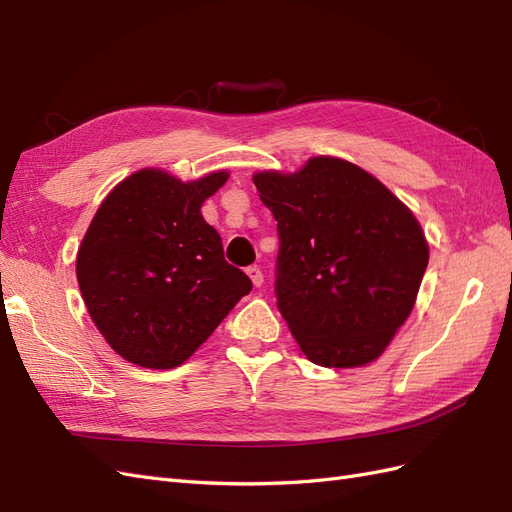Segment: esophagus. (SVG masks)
<instances>
[{
    "instance_id": "34e87169",
    "label": "esophagus",
    "mask_w": 512,
    "mask_h": 512,
    "mask_svg": "<svg viewBox=\"0 0 512 512\" xmlns=\"http://www.w3.org/2000/svg\"><path fill=\"white\" fill-rule=\"evenodd\" d=\"M247 275H250V280H252V284H254L256 288H258V286H262V282H265V275H262L260 267H256V265L247 267Z\"/></svg>"
}]
</instances>
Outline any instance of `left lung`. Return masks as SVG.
<instances>
[{"label": "left lung", "instance_id": "1", "mask_svg": "<svg viewBox=\"0 0 512 512\" xmlns=\"http://www.w3.org/2000/svg\"><path fill=\"white\" fill-rule=\"evenodd\" d=\"M277 222V309L312 363L361 367L378 359L410 316L429 262L412 211L339 158L299 173L254 175Z\"/></svg>", "mask_w": 512, "mask_h": 512}]
</instances>
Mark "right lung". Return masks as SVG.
Segmentation results:
<instances>
[{"instance_id": "1", "label": "right lung", "mask_w": 512, "mask_h": 512, "mask_svg": "<svg viewBox=\"0 0 512 512\" xmlns=\"http://www.w3.org/2000/svg\"><path fill=\"white\" fill-rule=\"evenodd\" d=\"M192 183L145 168L104 198L76 256L91 320L123 359L173 369L188 361L252 280L224 258L200 207L226 183Z\"/></svg>"}]
</instances>
